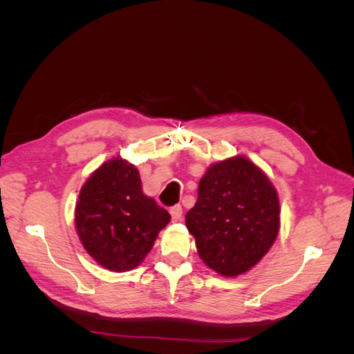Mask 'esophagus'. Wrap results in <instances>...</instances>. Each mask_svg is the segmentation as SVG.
Wrapping results in <instances>:
<instances>
[{
    "label": "esophagus",
    "mask_w": 354,
    "mask_h": 354,
    "mask_svg": "<svg viewBox=\"0 0 354 354\" xmlns=\"http://www.w3.org/2000/svg\"><path fill=\"white\" fill-rule=\"evenodd\" d=\"M169 214L173 221H180L183 217V208H181V205H174L173 208H169Z\"/></svg>",
    "instance_id": "34e87169"
}]
</instances>
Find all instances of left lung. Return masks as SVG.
Instances as JSON below:
<instances>
[{"label":"left lung","instance_id":"left-lung-1","mask_svg":"<svg viewBox=\"0 0 354 354\" xmlns=\"http://www.w3.org/2000/svg\"><path fill=\"white\" fill-rule=\"evenodd\" d=\"M276 189L243 156L211 165L198 201L186 214L198 254L209 269L233 277L248 272L272 248L281 226Z\"/></svg>","mask_w":354,"mask_h":354}]
</instances>
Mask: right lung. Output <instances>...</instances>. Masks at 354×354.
I'll return each mask as SVG.
<instances>
[{
  "mask_svg": "<svg viewBox=\"0 0 354 354\" xmlns=\"http://www.w3.org/2000/svg\"><path fill=\"white\" fill-rule=\"evenodd\" d=\"M171 216L142 190L137 168L122 158L106 160L82 186L75 227L102 267L128 272L140 264Z\"/></svg>",
  "mask_w": 354,
  "mask_h": 354,
  "instance_id": "right-lung-1",
  "label": "right lung"
}]
</instances>
